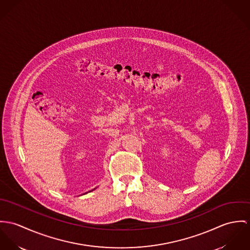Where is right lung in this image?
Wrapping results in <instances>:
<instances>
[{"label":"right lung","mask_w":250,"mask_h":250,"mask_svg":"<svg viewBox=\"0 0 250 250\" xmlns=\"http://www.w3.org/2000/svg\"><path fill=\"white\" fill-rule=\"evenodd\" d=\"M94 190H95V189H94ZM92 191H93V190H92ZM85 194H86V193H85Z\"/></svg>","instance_id":"obj_1"}]
</instances>
